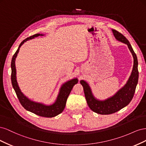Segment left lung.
I'll return each mask as SVG.
<instances>
[{"mask_svg": "<svg viewBox=\"0 0 146 146\" xmlns=\"http://www.w3.org/2000/svg\"><path fill=\"white\" fill-rule=\"evenodd\" d=\"M112 31L117 40L125 43L128 46L133 56V67L130 76L125 85L113 96L105 100L96 99L92 93L89 85L85 81L80 80L88 106L92 111L100 114H110L116 113L129 105L133 98L136 87L138 82V62L133 48L128 39L122 34L116 30H112Z\"/></svg>", "mask_w": 146, "mask_h": 146, "instance_id": "8db88e82", "label": "left lung"}]
</instances>
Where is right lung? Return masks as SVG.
Listing matches in <instances>:
<instances>
[{
    "mask_svg": "<svg viewBox=\"0 0 146 146\" xmlns=\"http://www.w3.org/2000/svg\"><path fill=\"white\" fill-rule=\"evenodd\" d=\"M42 35H43L39 33L35 34L33 35V36H31L27 38H26L24 41L21 42L18 48H17V50H16L15 54L13 55L12 58L11 63V79L12 86L16 92L17 98H18L22 106H23L26 110L32 112L39 116L46 117H52L58 115L59 114L62 113V111L65 108L66 100L68 99L70 92H71V90L74 86L78 83V79L77 78H74L64 83L60 88L58 96L57 97L55 102L51 105H46L44 104L35 102L30 100L29 98H27V97L24 96L23 92H21L18 86L16 76V70L15 66V60L17 55V54H18L19 52V48L25 42L29 40V39H33L34 38L38 37L39 36H42Z\"/></svg>",
    "mask_w": 146,
    "mask_h": 146,
    "instance_id": "right-lung-1",
    "label": "right lung"
}]
</instances>
